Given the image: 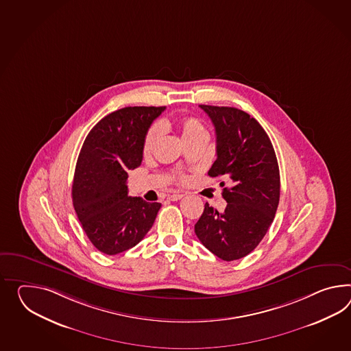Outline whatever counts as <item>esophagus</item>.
<instances>
[{
	"label": "esophagus",
	"instance_id": "obj_1",
	"mask_svg": "<svg viewBox=\"0 0 351 351\" xmlns=\"http://www.w3.org/2000/svg\"><path fill=\"white\" fill-rule=\"evenodd\" d=\"M184 197L182 194H179V193H176V194H171V195H169V200H172V202H176V200H180L181 197Z\"/></svg>",
	"mask_w": 351,
	"mask_h": 351
}]
</instances>
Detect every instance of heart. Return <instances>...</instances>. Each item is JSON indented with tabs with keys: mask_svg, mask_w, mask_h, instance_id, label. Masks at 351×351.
<instances>
[{
	"mask_svg": "<svg viewBox=\"0 0 351 351\" xmlns=\"http://www.w3.org/2000/svg\"><path fill=\"white\" fill-rule=\"evenodd\" d=\"M176 125L179 128L181 137L184 142L186 143L189 141H193L195 138L208 137L206 125L203 121L194 117H184L176 120ZM167 124L161 123V128H166ZM161 128L154 124L148 132L145 133V141H143V154H149L154 151V147L158 142V138L161 136ZM180 180L182 181V176H180Z\"/></svg>",
	"mask_w": 351,
	"mask_h": 351,
	"instance_id": "b5f03b06",
	"label": "heart"
}]
</instances>
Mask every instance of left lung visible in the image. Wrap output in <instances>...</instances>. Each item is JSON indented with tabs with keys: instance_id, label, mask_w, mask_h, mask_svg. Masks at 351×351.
<instances>
[{
	"instance_id": "left-lung-1",
	"label": "left lung",
	"mask_w": 351,
	"mask_h": 351,
	"mask_svg": "<svg viewBox=\"0 0 351 351\" xmlns=\"http://www.w3.org/2000/svg\"><path fill=\"white\" fill-rule=\"evenodd\" d=\"M212 120L217 160L208 175L223 189V213L206 203L195 224L199 241L224 261L239 260L264 239L279 204L280 175L276 154L264 128L247 112L228 106L199 105Z\"/></svg>"
}]
</instances>
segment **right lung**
Wrapping results in <instances>:
<instances>
[{
  "instance_id": "right-lung-1",
  "label": "right lung",
  "mask_w": 351,
  "mask_h": 351,
  "mask_svg": "<svg viewBox=\"0 0 351 351\" xmlns=\"http://www.w3.org/2000/svg\"><path fill=\"white\" fill-rule=\"evenodd\" d=\"M165 106H128L106 115L78 156L72 202L91 243L106 255L134 247L154 226L160 203L129 197V170L141 166L145 133Z\"/></svg>"
}]
</instances>
